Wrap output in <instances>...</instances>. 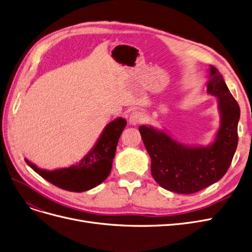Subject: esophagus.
Listing matches in <instances>:
<instances>
[{
	"label": "esophagus",
	"mask_w": 252,
	"mask_h": 252,
	"mask_svg": "<svg viewBox=\"0 0 252 252\" xmlns=\"http://www.w3.org/2000/svg\"><path fill=\"white\" fill-rule=\"evenodd\" d=\"M145 117L144 115L140 113V112H133L131 115L129 116V123L130 125H138V124H142L144 122Z\"/></svg>",
	"instance_id": "esophagus-1"
}]
</instances>
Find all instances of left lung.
<instances>
[{
	"mask_svg": "<svg viewBox=\"0 0 252 252\" xmlns=\"http://www.w3.org/2000/svg\"><path fill=\"white\" fill-rule=\"evenodd\" d=\"M207 93L217 97L220 126L208 146L178 142L164 130L139 126L151 158V172L156 182L180 194L197 192L222 178L231 163L238 145L240 107L218 70L210 65Z\"/></svg>",
	"mask_w": 252,
	"mask_h": 252,
	"instance_id": "left-lung-1",
	"label": "left lung"
}]
</instances>
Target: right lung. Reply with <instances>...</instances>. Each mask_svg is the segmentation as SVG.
<instances>
[{
  "mask_svg": "<svg viewBox=\"0 0 252 252\" xmlns=\"http://www.w3.org/2000/svg\"><path fill=\"white\" fill-rule=\"evenodd\" d=\"M126 124L127 121L123 118L109 122L89 153L69 167L47 170L38 167L27 158L25 161L39 176L59 188L73 192L90 190L101 184L110 174L119 138Z\"/></svg>",
  "mask_w": 252,
  "mask_h": 252,
  "instance_id": "obj_1",
  "label": "right lung"
}]
</instances>
